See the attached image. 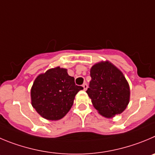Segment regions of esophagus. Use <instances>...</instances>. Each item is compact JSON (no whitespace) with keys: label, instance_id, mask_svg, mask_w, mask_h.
<instances>
[{"label":"esophagus","instance_id":"34e87169","mask_svg":"<svg viewBox=\"0 0 155 155\" xmlns=\"http://www.w3.org/2000/svg\"><path fill=\"white\" fill-rule=\"evenodd\" d=\"M82 87H83V89H84V90L86 91V89H87V88H88L87 84H86V83H84V84L82 85Z\"/></svg>","mask_w":155,"mask_h":155}]
</instances>
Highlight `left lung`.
<instances>
[{"label": "left lung", "mask_w": 155, "mask_h": 155, "mask_svg": "<svg viewBox=\"0 0 155 155\" xmlns=\"http://www.w3.org/2000/svg\"><path fill=\"white\" fill-rule=\"evenodd\" d=\"M90 76L86 92L98 112L108 118L123 112L129 103L130 87L122 72L106 60L94 64Z\"/></svg>", "instance_id": "1"}]
</instances>
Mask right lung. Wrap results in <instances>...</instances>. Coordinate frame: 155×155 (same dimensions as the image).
I'll return each instance as SVG.
<instances>
[{"label": "right lung", "instance_id": "obj_1", "mask_svg": "<svg viewBox=\"0 0 155 155\" xmlns=\"http://www.w3.org/2000/svg\"><path fill=\"white\" fill-rule=\"evenodd\" d=\"M82 89L75 84L67 69L56 66L35 79L30 89L31 105L43 118L57 121L69 112L75 96Z\"/></svg>", "mask_w": 155, "mask_h": 155}]
</instances>
